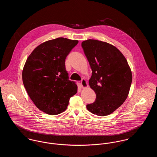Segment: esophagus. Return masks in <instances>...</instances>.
<instances>
[{"mask_svg":"<svg viewBox=\"0 0 157 157\" xmlns=\"http://www.w3.org/2000/svg\"><path fill=\"white\" fill-rule=\"evenodd\" d=\"M81 83V86H82L83 88H85L88 87V84L86 81L85 79H82Z\"/></svg>","mask_w":157,"mask_h":157,"instance_id":"esophagus-1","label":"esophagus"}]
</instances>
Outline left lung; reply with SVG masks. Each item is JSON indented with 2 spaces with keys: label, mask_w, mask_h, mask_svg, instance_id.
I'll return each instance as SVG.
<instances>
[{
  "label": "left lung",
  "mask_w": 157,
  "mask_h": 157,
  "mask_svg": "<svg viewBox=\"0 0 157 157\" xmlns=\"http://www.w3.org/2000/svg\"><path fill=\"white\" fill-rule=\"evenodd\" d=\"M81 45L92 71L89 84L97 97L86 108L98 116L108 115L128 97L132 80L131 70L123 54L111 44L88 39Z\"/></svg>",
  "instance_id": "obj_1"
}]
</instances>
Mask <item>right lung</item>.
<instances>
[{
    "mask_svg": "<svg viewBox=\"0 0 157 157\" xmlns=\"http://www.w3.org/2000/svg\"><path fill=\"white\" fill-rule=\"evenodd\" d=\"M78 40L58 37L45 42L30 53L22 71L24 86L39 109L55 115L65 111L77 92L69 80L65 59Z\"/></svg>",
    "mask_w": 157,
    "mask_h": 157,
    "instance_id": "obj_1",
    "label": "right lung"
}]
</instances>
